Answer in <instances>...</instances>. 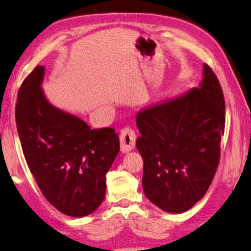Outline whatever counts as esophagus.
Segmentation results:
<instances>
[{"instance_id": "34e87169", "label": "esophagus", "mask_w": 251, "mask_h": 251, "mask_svg": "<svg viewBox=\"0 0 251 251\" xmlns=\"http://www.w3.org/2000/svg\"><path fill=\"white\" fill-rule=\"evenodd\" d=\"M119 142H121V151L123 153H127L132 151L135 147V142H136V135L130 127H125L122 129L121 136H119Z\"/></svg>"}]
</instances>
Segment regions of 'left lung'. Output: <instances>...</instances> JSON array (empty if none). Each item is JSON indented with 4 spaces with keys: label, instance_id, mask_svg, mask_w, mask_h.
<instances>
[{
    "label": "left lung",
    "instance_id": "8db88e82",
    "mask_svg": "<svg viewBox=\"0 0 251 251\" xmlns=\"http://www.w3.org/2000/svg\"><path fill=\"white\" fill-rule=\"evenodd\" d=\"M225 109L220 82L204 65L200 87L137 114L142 184L152 203L181 213L203 198L220 161Z\"/></svg>",
    "mask_w": 251,
    "mask_h": 251
}]
</instances>
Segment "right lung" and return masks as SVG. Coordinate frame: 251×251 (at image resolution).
<instances>
[{"instance_id": "obj_1", "label": "right lung", "mask_w": 251, "mask_h": 251, "mask_svg": "<svg viewBox=\"0 0 251 251\" xmlns=\"http://www.w3.org/2000/svg\"><path fill=\"white\" fill-rule=\"evenodd\" d=\"M43 75L45 67H35L18 93L15 122L23 154L49 203L67 216H88L105 198L118 135L110 127L91 129L51 105L41 88Z\"/></svg>"}]
</instances>
